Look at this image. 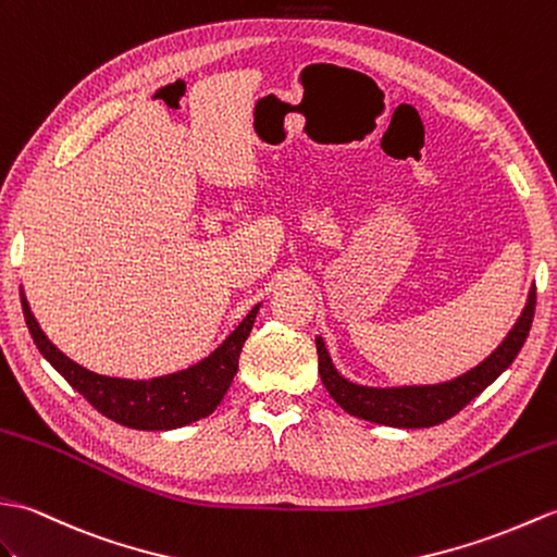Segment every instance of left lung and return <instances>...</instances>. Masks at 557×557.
I'll list each match as a JSON object with an SVG mask.
<instances>
[{"label":"left lung","instance_id":"obj_1","mask_svg":"<svg viewBox=\"0 0 557 557\" xmlns=\"http://www.w3.org/2000/svg\"><path fill=\"white\" fill-rule=\"evenodd\" d=\"M534 310H536V286H531L522 317L517 319V324L512 326L508 336H505V341L498 345V348L493 350L484 362L476 364L474 369H469L467 374L446 383H436V386H403V388L357 386V383L343 379L336 372V367H333L331 357L326 352V345L321 338H317L319 374H321V381H324L326 391L331 393V398L352 417L367 419V422H374V424L400 426V429L436 426L460 412L469 400H474L481 391L491 386V383L512 364L517 352L522 350V345L529 336Z\"/></svg>","mask_w":557,"mask_h":557}]
</instances>
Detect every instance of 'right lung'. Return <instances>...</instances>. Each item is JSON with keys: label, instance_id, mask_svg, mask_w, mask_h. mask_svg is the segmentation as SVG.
I'll use <instances>...</instances> for the list:
<instances>
[{"label": "right lung", "instance_id": "add662e5", "mask_svg": "<svg viewBox=\"0 0 557 557\" xmlns=\"http://www.w3.org/2000/svg\"><path fill=\"white\" fill-rule=\"evenodd\" d=\"M23 317L30 336L47 362L88 400L97 412L109 417L111 422L123 424L128 429L143 431H166L178 429L197 419L212 414L231 386L233 376L238 372V357L243 343L247 341L255 324L259 305L252 307L238 329L219 345V348L197 362L195 367L169 376H159L150 381L133 379H111L95 374L90 369L76 364L49 341L40 324H37L28 300L21 293Z\"/></svg>", "mask_w": 557, "mask_h": 557}]
</instances>
